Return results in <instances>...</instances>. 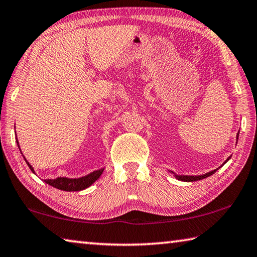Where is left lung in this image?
<instances>
[{"label": "left lung", "mask_w": 257, "mask_h": 257, "mask_svg": "<svg viewBox=\"0 0 257 257\" xmlns=\"http://www.w3.org/2000/svg\"><path fill=\"white\" fill-rule=\"evenodd\" d=\"M237 140H238V134H237ZM229 158H230V157H229ZM229 158L226 161H224V164L227 163ZM217 170L218 169H214V170H212V172H210L208 174H204V175H200V176H184V175H176V174H175V177H176L178 181H183V182H195V181H200V179H203V178L211 176V175H213L215 172H217Z\"/></svg>", "instance_id": "8db88e82"}]
</instances>
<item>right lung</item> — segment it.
Listing matches in <instances>:
<instances>
[{
	"label": "right lung",
	"mask_w": 257,
	"mask_h": 257,
	"mask_svg": "<svg viewBox=\"0 0 257 257\" xmlns=\"http://www.w3.org/2000/svg\"><path fill=\"white\" fill-rule=\"evenodd\" d=\"M17 145L19 147V142L17 141ZM20 149V147H19ZM21 151V150H20ZM25 158V157H24ZM26 160V158H25ZM27 165L29 166V168L31 169V172H34V168L31 167V165L26 160ZM103 172V168L99 169V170H94L91 174L87 175V176L80 177V178H67V177H57L55 179H45V183L48 184L55 188H58L61 191H66V192H76V191H82L84 188L89 187L90 185L97 181V179L100 177V175Z\"/></svg>",
	"instance_id": "1"
}]
</instances>
